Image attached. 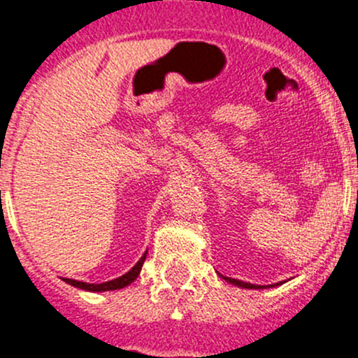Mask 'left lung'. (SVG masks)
<instances>
[{
	"mask_svg": "<svg viewBox=\"0 0 358 358\" xmlns=\"http://www.w3.org/2000/svg\"><path fill=\"white\" fill-rule=\"evenodd\" d=\"M222 279H225L227 282L234 284V286L237 287H243V289H266V287H275V286H280L282 282H277V284H272V286H256V284H249V282H244V280H237V279H232V277H223L222 273H218Z\"/></svg>",
	"mask_w": 358,
	"mask_h": 358,
	"instance_id": "left-lung-1",
	"label": "left lung"
}]
</instances>
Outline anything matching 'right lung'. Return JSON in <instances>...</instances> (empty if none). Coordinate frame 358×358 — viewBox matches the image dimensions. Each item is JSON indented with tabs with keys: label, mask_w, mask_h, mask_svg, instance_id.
Here are the masks:
<instances>
[{
	"label": "right lung",
	"mask_w": 358,
	"mask_h": 358,
	"mask_svg": "<svg viewBox=\"0 0 358 358\" xmlns=\"http://www.w3.org/2000/svg\"><path fill=\"white\" fill-rule=\"evenodd\" d=\"M147 258V251L143 252L142 258L136 262V265L133 266L129 272H126L124 275L117 277V279H112V280H107V282H102V284H90V282H81V280H74V279H62L66 280L67 284H71V286L74 287H79V289H85V291H92V292H102V291H115V289H122V287L129 286V284L133 282V280H136V277L140 275V270H142V265L143 262H145Z\"/></svg>",
	"instance_id": "right-lung-1"
}]
</instances>
